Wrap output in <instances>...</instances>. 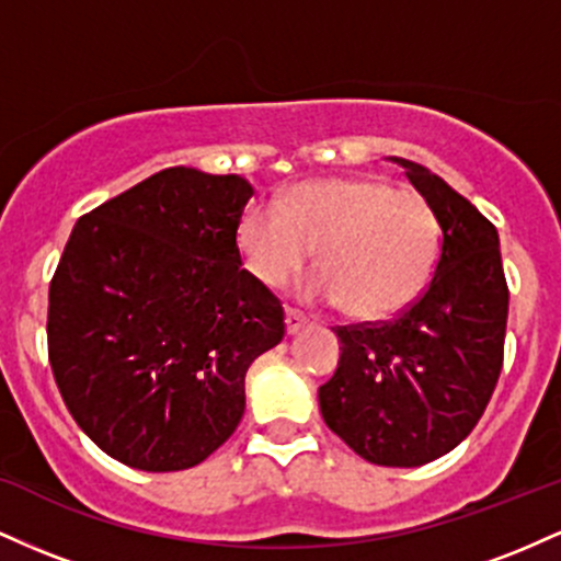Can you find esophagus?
I'll list each match as a JSON object with an SVG mask.
<instances>
[{
	"label": "esophagus",
	"instance_id": "obj_1",
	"mask_svg": "<svg viewBox=\"0 0 561 561\" xmlns=\"http://www.w3.org/2000/svg\"><path fill=\"white\" fill-rule=\"evenodd\" d=\"M285 324H287V332L289 334H298L302 327L308 324V319H306V313L302 311H298V308H285Z\"/></svg>",
	"mask_w": 561,
	"mask_h": 561
}]
</instances>
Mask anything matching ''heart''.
I'll return each instance as SVG.
<instances>
[{"mask_svg":"<svg viewBox=\"0 0 561 561\" xmlns=\"http://www.w3.org/2000/svg\"><path fill=\"white\" fill-rule=\"evenodd\" d=\"M317 248L319 300H340L347 317L388 319L409 308L440 259V221L416 190L377 179L300 182L279 210L253 205L237 221V250L250 274L282 287Z\"/></svg>","mask_w":561,"mask_h":561,"instance_id":"b5f03b06","label":"heart"}]
</instances>
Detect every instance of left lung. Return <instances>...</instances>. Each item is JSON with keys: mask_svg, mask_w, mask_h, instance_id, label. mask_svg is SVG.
<instances>
[{"mask_svg": "<svg viewBox=\"0 0 561 561\" xmlns=\"http://www.w3.org/2000/svg\"><path fill=\"white\" fill-rule=\"evenodd\" d=\"M440 221L424 293L388 321L334 327L340 362L319 388L327 427L379 467H422L480 422L501 366L508 287L499 231L437 173L396 158Z\"/></svg>", "mask_w": 561, "mask_h": 561, "instance_id": "obj_1", "label": "left lung"}]
</instances>
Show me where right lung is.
Masks as SVG:
<instances>
[{
	"label": "right lung",
	"mask_w": 561,
	"mask_h": 561,
	"mask_svg": "<svg viewBox=\"0 0 561 561\" xmlns=\"http://www.w3.org/2000/svg\"><path fill=\"white\" fill-rule=\"evenodd\" d=\"M242 176L165 169L76 221L49 285V364L70 416L145 472L208 459L244 414L285 308L242 268Z\"/></svg>",
	"instance_id": "obj_1"
}]
</instances>
